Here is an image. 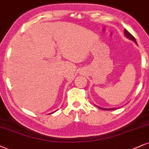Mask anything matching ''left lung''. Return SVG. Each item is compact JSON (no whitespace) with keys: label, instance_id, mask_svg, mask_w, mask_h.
Returning <instances> with one entry per match:
<instances>
[{"label":"left lung","instance_id":"1","mask_svg":"<svg viewBox=\"0 0 149 149\" xmlns=\"http://www.w3.org/2000/svg\"><path fill=\"white\" fill-rule=\"evenodd\" d=\"M124 35H125V36H126V37H127V38L129 39H130V40L133 41V42H135L136 44H137V42H136L135 37H134L133 36L131 35V34L129 33V32L126 29L124 30ZM99 107L100 109H101V110H116V109H118V108H116V107H114V108H103V107Z\"/></svg>","mask_w":149,"mask_h":149}]
</instances>
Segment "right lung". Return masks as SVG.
<instances>
[{
	"label": "right lung",
	"instance_id": "1",
	"mask_svg": "<svg viewBox=\"0 0 149 149\" xmlns=\"http://www.w3.org/2000/svg\"><path fill=\"white\" fill-rule=\"evenodd\" d=\"M55 112H51V113H50V114H53V113H54Z\"/></svg>",
	"mask_w": 149,
	"mask_h": 149
}]
</instances>
